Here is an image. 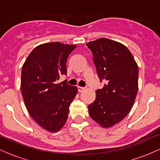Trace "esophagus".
<instances>
[{"instance_id":"obj_1","label":"esophagus","mask_w":160,"mask_h":160,"mask_svg":"<svg viewBox=\"0 0 160 160\" xmlns=\"http://www.w3.org/2000/svg\"><path fill=\"white\" fill-rule=\"evenodd\" d=\"M78 91L79 92H82V91H83L84 89H85V88L82 87V86H78Z\"/></svg>"}]
</instances>
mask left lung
<instances>
[{
	"label": "left lung",
	"instance_id": "8db88e82",
	"mask_svg": "<svg viewBox=\"0 0 160 160\" xmlns=\"http://www.w3.org/2000/svg\"><path fill=\"white\" fill-rule=\"evenodd\" d=\"M93 55L100 80L106 84L96 90L89 114L103 128L119 123L131 111L138 89V67L126 46L108 38L86 43Z\"/></svg>",
	"mask_w": 160,
	"mask_h": 160
}]
</instances>
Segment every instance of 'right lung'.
Here are the masks:
<instances>
[{"label":"right lung","mask_w":160,"mask_h":160,"mask_svg":"<svg viewBox=\"0 0 160 160\" xmlns=\"http://www.w3.org/2000/svg\"><path fill=\"white\" fill-rule=\"evenodd\" d=\"M77 45L60 42L36 47L22 68L21 92L29 114L40 127L56 132L67 121L69 107L78 87L58 82L59 75L67 74L66 62Z\"/></svg>","instance_id":"right-lung-1"}]
</instances>
